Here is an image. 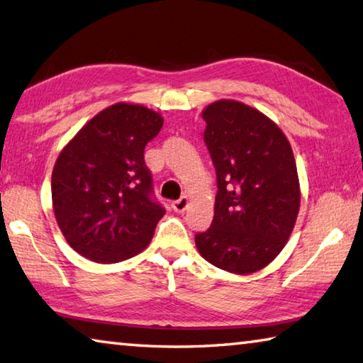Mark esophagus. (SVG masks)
Instances as JSON below:
<instances>
[{"mask_svg":"<svg viewBox=\"0 0 363 363\" xmlns=\"http://www.w3.org/2000/svg\"><path fill=\"white\" fill-rule=\"evenodd\" d=\"M187 206H189V199H187V196H182V199L171 203V208H173L176 213H184V211L187 209Z\"/></svg>","mask_w":363,"mask_h":363,"instance_id":"1","label":"esophagus"}]
</instances>
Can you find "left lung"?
<instances>
[{"label": "left lung", "instance_id": "1", "mask_svg": "<svg viewBox=\"0 0 363 363\" xmlns=\"http://www.w3.org/2000/svg\"><path fill=\"white\" fill-rule=\"evenodd\" d=\"M217 176L214 219L195 235L200 255L225 272L269 265L291 238L300 211V181L287 136L259 109L217 100L203 109Z\"/></svg>", "mask_w": 363, "mask_h": 363}]
</instances>
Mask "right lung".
<instances>
[{
	"label": "right lung",
	"instance_id": "obj_1",
	"mask_svg": "<svg viewBox=\"0 0 363 363\" xmlns=\"http://www.w3.org/2000/svg\"><path fill=\"white\" fill-rule=\"evenodd\" d=\"M163 127L140 103L111 104L77 131L52 171V208L65 240L96 263L143 252L164 209L150 200L144 147Z\"/></svg>",
	"mask_w": 363,
	"mask_h": 363
}]
</instances>
